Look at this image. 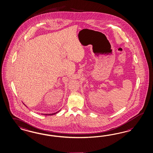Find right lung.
Wrapping results in <instances>:
<instances>
[{"instance_id": "obj_1", "label": "right lung", "mask_w": 153, "mask_h": 153, "mask_svg": "<svg viewBox=\"0 0 153 153\" xmlns=\"http://www.w3.org/2000/svg\"><path fill=\"white\" fill-rule=\"evenodd\" d=\"M61 111V109L60 110H59V111H57V112H55V113H53V114H44V115H53V114H56L57 113H58L59 112H60Z\"/></svg>"}]
</instances>
